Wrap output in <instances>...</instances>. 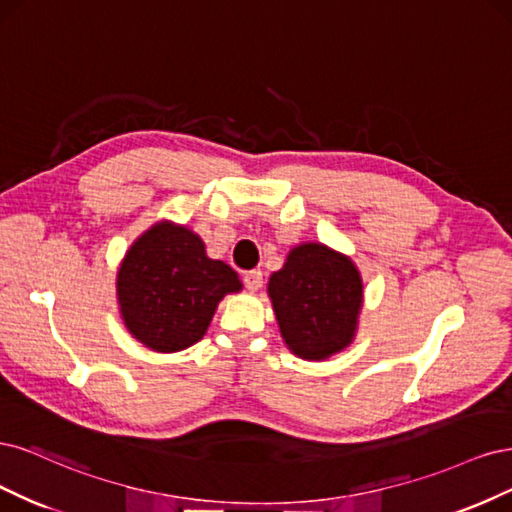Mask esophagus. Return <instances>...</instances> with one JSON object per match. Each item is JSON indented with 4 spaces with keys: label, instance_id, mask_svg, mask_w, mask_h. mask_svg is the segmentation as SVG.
Segmentation results:
<instances>
[{
    "label": "esophagus",
    "instance_id": "esophagus-1",
    "mask_svg": "<svg viewBox=\"0 0 512 512\" xmlns=\"http://www.w3.org/2000/svg\"><path fill=\"white\" fill-rule=\"evenodd\" d=\"M244 285L249 291H257L263 285V272L261 270H249L244 272Z\"/></svg>",
    "mask_w": 512,
    "mask_h": 512
}]
</instances>
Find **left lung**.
<instances>
[{
    "instance_id": "8db88e82",
    "label": "left lung",
    "mask_w": 512,
    "mask_h": 512,
    "mask_svg": "<svg viewBox=\"0 0 512 512\" xmlns=\"http://www.w3.org/2000/svg\"><path fill=\"white\" fill-rule=\"evenodd\" d=\"M268 293L289 349L302 359H327L349 346L361 308V278L353 261L323 244H300Z\"/></svg>"
}]
</instances>
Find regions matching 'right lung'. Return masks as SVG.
Segmentation results:
<instances>
[{
    "label": "right lung",
    "instance_id": "1",
    "mask_svg": "<svg viewBox=\"0 0 512 512\" xmlns=\"http://www.w3.org/2000/svg\"><path fill=\"white\" fill-rule=\"evenodd\" d=\"M240 289L227 263L206 257L200 236L168 221L134 242L117 276L127 329L159 353L183 351L202 340L223 295Z\"/></svg>",
    "mask_w": 512,
    "mask_h": 512
}]
</instances>
